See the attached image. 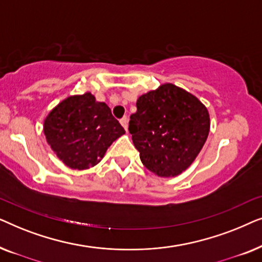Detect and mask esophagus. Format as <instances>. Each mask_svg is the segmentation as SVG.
Instances as JSON below:
<instances>
[{"label": "esophagus", "mask_w": 262, "mask_h": 262, "mask_svg": "<svg viewBox=\"0 0 262 262\" xmlns=\"http://www.w3.org/2000/svg\"><path fill=\"white\" fill-rule=\"evenodd\" d=\"M127 121H128V120H127V117H124L123 119H120V124L123 125V127H124L126 131H127Z\"/></svg>", "instance_id": "1"}]
</instances>
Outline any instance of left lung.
<instances>
[{"label":"left lung","instance_id":"left-lung-1","mask_svg":"<svg viewBox=\"0 0 262 262\" xmlns=\"http://www.w3.org/2000/svg\"><path fill=\"white\" fill-rule=\"evenodd\" d=\"M128 131L146 169L161 178L180 175L194 162L210 132L206 106L173 83L137 99Z\"/></svg>","mask_w":262,"mask_h":262}]
</instances>
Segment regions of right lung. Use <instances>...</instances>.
<instances>
[{
    "label": "right lung",
    "instance_id": "add662e5",
    "mask_svg": "<svg viewBox=\"0 0 262 262\" xmlns=\"http://www.w3.org/2000/svg\"><path fill=\"white\" fill-rule=\"evenodd\" d=\"M42 131L56 156L76 170L96 166L110 145L125 134L110 107L89 92L68 96L53 107Z\"/></svg>",
    "mask_w": 262,
    "mask_h": 262
}]
</instances>
